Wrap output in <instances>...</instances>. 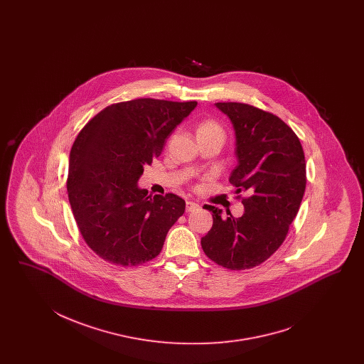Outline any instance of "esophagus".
<instances>
[{"instance_id":"1","label":"esophagus","mask_w":364,"mask_h":364,"mask_svg":"<svg viewBox=\"0 0 364 364\" xmlns=\"http://www.w3.org/2000/svg\"><path fill=\"white\" fill-rule=\"evenodd\" d=\"M198 208H200V205L196 204V203H193V201H187V207H186L187 212H193V210H198Z\"/></svg>"}]
</instances>
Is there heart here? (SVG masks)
<instances>
[{
  "instance_id": "heart-1",
  "label": "heart",
  "mask_w": 364,
  "mask_h": 364,
  "mask_svg": "<svg viewBox=\"0 0 364 364\" xmlns=\"http://www.w3.org/2000/svg\"><path fill=\"white\" fill-rule=\"evenodd\" d=\"M198 139L208 137V136H221L224 137V129L220 124L215 120H203L196 128Z\"/></svg>"
}]
</instances>
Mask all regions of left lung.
I'll list each match as a JSON object with an SVG mask.
<instances>
[{"mask_svg":"<svg viewBox=\"0 0 364 364\" xmlns=\"http://www.w3.org/2000/svg\"><path fill=\"white\" fill-rule=\"evenodd\" d=\"M231 120L237 166L230 183L244 213L233 218L210 205L213 224L201 237L204 254L228 269L262 264L283 244L306 191V159L295 132L275 114L242 102H216ZM240 198V196H237Z\"/></svg>","mask_w":364,"mask_h":364,"instance_id":"1","label":"left lung"}]
</instances>
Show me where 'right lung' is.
Returning a JSON list of instances; mask_svg holds the SVG:
<instances>
[{"label":"right lung","instance_id":"add662e5","mask_svg":"<svg viewBox=\"0 0 364 364\" xmlns=\"http://www.w3.org/2000/svg\"><path fill=\"white\" fill-rule=\"evenodd\" d=\"M196 105L154 99L117 102L78 133L69 156L68 198L80 233L105 262L132 267L152 260L184 213L183 198L148 196L137 181Z\"/></svg>","mask_w":364,"mask_h":364}]
</instances>
